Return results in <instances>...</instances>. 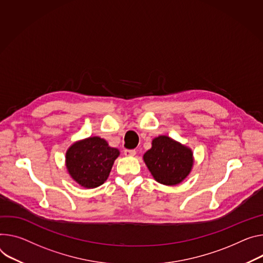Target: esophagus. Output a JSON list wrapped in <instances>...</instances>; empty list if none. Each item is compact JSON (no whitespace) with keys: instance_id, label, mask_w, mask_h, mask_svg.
<instances>
[{"instance_id":"34e87169","label":"esophagus","mask_w":263,"mask_h":263,"mask_svg":"<svg viewBox=\"0 0 263 263\" xmlns=\"http://www.w3.org/2000/svg\"><path fill=\"white\" fill-rule=\"evenodd\" d=\"M124 154L126 155V156H134L135 154H136V151L135 150H125L124 151Z\"/></svg>"}]
</instances>
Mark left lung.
Segmentation results:
<instances>
[{"instance_id": "1", "label": "left lung", "mask_w": 263, "mask_h": 263, "mask_svg": "<svg viewBox=\"0 0 263 263\" xmlns=\"http://www.w3.org/2000/svg\"><path fill=\"white\" fill-rule=\"evenodd\" d=\"M142 158L153 178L164 185L182 182L194 165L192 149L166 135L153 138L151 149Z\"/></svg>"}]
</instances>
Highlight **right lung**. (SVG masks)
I'll list each match as a JSON object with an SVG mask.
<instances>
[{"mask_svg": "<svg viewBox=\"0 0 263 263\" xmlns=\"http://www.w3.org/2000/svg\"><path fill=\"white\" fill-rule=\"evenodd\" d=\"M119 154V150L110 147L106 139L90 136L77 140L68 148L65 164L69 175L77 183L86 189H94L108 179Z\"/></svg>", "mask_w": 263, "mask_h": 263, "instance_id": "add662e5", "label": "right lung"}]
</instances>
